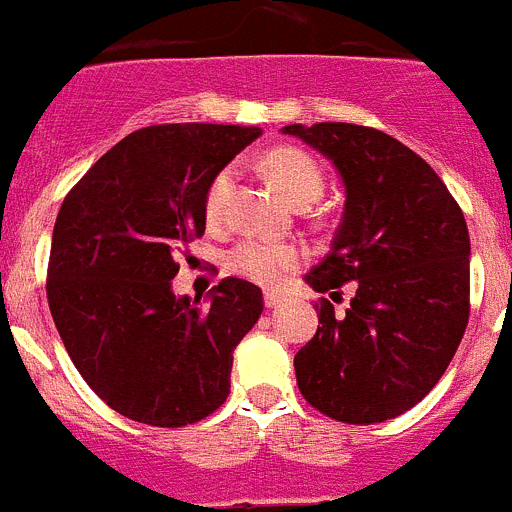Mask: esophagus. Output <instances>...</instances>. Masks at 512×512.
<instances>
[{"mask_svg":"<svg viewBox=\"0 0 512 512\" xmlns=\"http://www.w3.org/2000/svg\"><path fill=\"white\" fill-rule=\"evenodd\" d=\"M264 302H266V307L274 309V307H279L281 302H284V297H281V294H276V292H266Z\"/></svg>","mask_w":512,"mask_h":512,"instance_id":"34e87169","label":"esophagus"}]
</instances>
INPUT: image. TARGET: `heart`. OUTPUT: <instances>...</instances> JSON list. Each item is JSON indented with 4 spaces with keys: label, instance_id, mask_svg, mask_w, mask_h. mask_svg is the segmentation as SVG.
I'll return each instance as SVG.
<instances>
[{
    "label": "heart",
    "instance_id": "1",
    "mask_svg": "<svg viewBox=\"0 0 512 512\" xmlns=\"http://www.w3.org/2000/svg\"><path fill=\"white\" fill-rule=\"evenodd\" d=\"M264 172L274 182L276 190L289 200V203H302V200H317L325 190V175L320 164L314 162L307 152L294 147H279L264 157ZM233 187V170L225 167L210 182L205 192V218L210 223H220L228 208ZM302 261V251L289 243L264 241V238H243L228 253V266L236 274L246 279L274 287L284 276L292 274Z\"/></svg>",
    "mask_w": 512,
    "mask_h": 512
}]
</instances>
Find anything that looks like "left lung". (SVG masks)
I'll use <instances>...</instances> for the list:
<instances>
[{
	"label": "left lung",
	"instance_id": "1",
	"mask_svg": "<svg viewBox=\"0 0 512 512\" xmlns=\"http://www.w3.org/2000/svg\"><path fill=\"white\" fill-rule=\"evenodd\" d=\"M284 134L325 154L345 185V213L304 281L340 299L294 355L302 396L342 424L401 416L437 386L470 320V233L457 200L406 144L370 126L322 121Z\"/></svg>",
	"mask_w": 512,
	"mask_h": 512
}]
</instances>
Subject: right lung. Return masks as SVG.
<instances>
[{"mask_svg":"<svg viewBox=\"0 0 512 512\" xmlns=\"http://www.w3.org/2000/svg\"><path fill=\"white\" fill-rule=\"evenodd\" d=\"M259 126L162 124L103 154L55 218L48 304L70 360L121 416L187 426L231 393L233 350L264 312L261 289L223 279L175 297L187 243L205 233V192Z\"/></svg>","mask_w":512,"mask_h":512,"instance_id":"1","label":"right lung"}]
</instances>
